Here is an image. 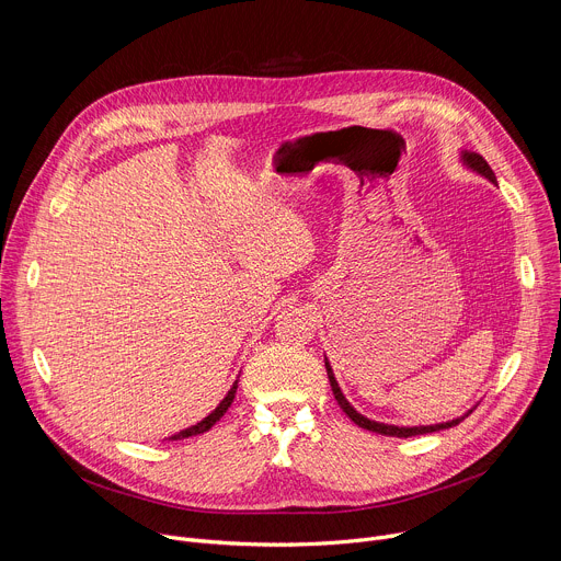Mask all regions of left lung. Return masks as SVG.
<instances>
[{"instance_id":"8db88e82","label":"left lung","mask_w":561,"mask_h":561,"mask_svg":"<svg viewBox=\"0 0 561 561\" xmlns=\"http://www.w3.org/2000/svg\"><path fill=\"white\" fill-rule=\"evenodd\" d=\"M463 157V162L472 169V171H477L479 175H484L489 182H493V184H497V180H495V173L491 171V167H489V162L486 159L482 157V154H477V152H463L461 154ZM327 373H329V381H331V388H333V394H335V399H337V404H340V409L359 426V428H366V431H373V433H379V435H388V437H415V435H426V433H437V431H444V428H453V426H457L463 417H468V413L463 415V417H457V420H453V422H446V424H433V426H413V428H399V426H388V424H379V422H373V420H368V417H364V415H359L348 402H346V397L342 394V390H340V386H337V379H335V375H333V368H331V364L327 362Z\"/></svg>"}]
</instances>
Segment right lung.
<instances>
[{"mask_svg":"<svg viewBox=\"0 0 561 561\" xmlns=\"http://www.w3.org/2000/svg\"><path fill=\"white\" fill-rule=\"evenodd\" d=\"M234 392H237V381L232 383V388L228 390V394L221 399V404L208 415V417H204L199 424H195V426H191V428H186V431H182V433H178V435H173L171 439H186V437H193V435H202V433H206L208 428H213L221 417H224V413L228 411V407L232 404V399H234Z\"/></svg>","mask_w":561,"mask_h":561,"instance_id":"right-lung-1","label":"right lung"}]
</instances>
